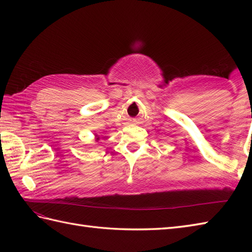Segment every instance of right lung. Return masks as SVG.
<instances>
[{"mask_svg": "<svg viewBox=\"0 0 252 252\" xmlns=\"http://www.w3.org/2000/svg\"><path fill=\"white\" fill-rule=\"evenodd\" d=\"M97 140H98V137H97Z\"/></svg>", "mask_w": 252, "mask_h": 252, "instance_id": "right-lung-1", "label": "right lung"}]
</instances>
